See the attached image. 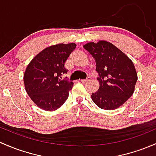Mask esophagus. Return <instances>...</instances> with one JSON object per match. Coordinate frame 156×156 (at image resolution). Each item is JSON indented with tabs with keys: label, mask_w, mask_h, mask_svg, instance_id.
<instances>
[{
	"label": "esophagus",
	"mask_w": 156,
	"mask_h": 156,
	"mask_svg": "<svg viewBox=\"0 0 156 156\" xmlns=\"http://www.w3.org/2000/svg\"><path fill=\"white\" fill-rule=\"evenodd\" d=\"M90 77H88V78H87L86 79H81V82H83V83H84V82H87L88 81H90Z\"/></svg>",
	"instance_id": "34e87169"
}]
</instances>
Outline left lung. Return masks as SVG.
<instances>
[{
	"instance_id": "8db88e82",
	"label": "left lung",
	"mask_w": 156,
	"mask_h": 156,
	"mask_svg": "<svg viewBox=\"0 0 156 156\" xmlns=\"http://www.w3.org/2000/svg\"><path fill=\"white\" fill-rule=\"evenodd\" d=\"M83 48L96 62L100 87L91 95L98 107L112 110L119 108L133 95L138 75L133 61L111 43L90 42Z\"/></svg>"
}]
</instances>
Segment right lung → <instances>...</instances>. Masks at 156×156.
<instances>
[{"instance_id": "add662e5", "label": "right lung", "mask_w": 156, "mask_h": 156, "mask_svg": "<svg viewBox=\"0 0 156 156\" xmlns=\"http://www.w3.org/2000/svg\"><path fill=\"white\" fill-rule=\"evenodd\" d=\"M75 47L74 43L50 46L39 52L27 66L23 75L26 91L39 108L56 110L68 98L73 83L61 78L67 73L65 62Z\"/></svg>"}]
</instances>
